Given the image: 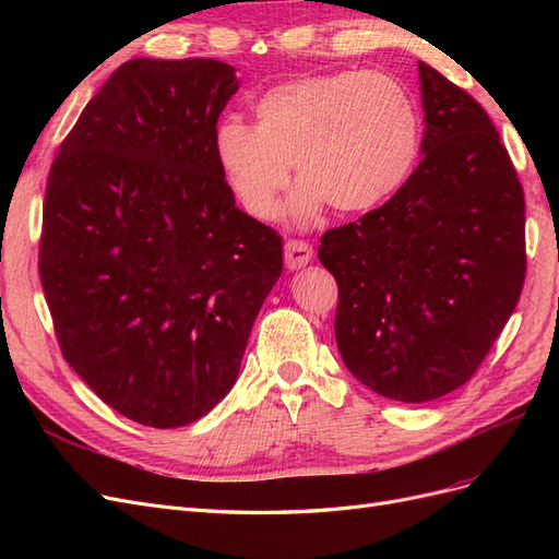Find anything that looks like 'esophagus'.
Here are the masks:
<instances>
[{
  "instance_id": "esophagus-1",
  "label": "esophagus",
  "mask_w": 559,
  "mask_h": 559,
  "mask_svg": "<svg viewBox=\"0 0 559 559\" xmlns=\"http://www.w3.org/2000/svg\"><path fill=\"white\" fill-rule=\"evenodd\" d=\"M312 259V247L300 240H289L284 245V263L289 270H300L306 267Z\"/></svg>"
}]
</instances>
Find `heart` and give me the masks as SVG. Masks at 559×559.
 Returning <instances> with one entry per match:
<instances>
[{"label": "heart", "instance_id": "obj_1", "mask_svg": "<svg viewBox=\"0 0 559 559\" xmlns=\"http://www.w3.org/2000/svg\"><path fill=\"white\" fill-rule=\"evenodd\" d=\"M214 130V158L240 207L261 222L280 212L294 175L292 218L310 226L326 210L361 214L392 198L419 151V116L401 83L380 72H333L284 81Z\"/></svg>", "mask_w": 559, "mask_h": 559}]
</instances>
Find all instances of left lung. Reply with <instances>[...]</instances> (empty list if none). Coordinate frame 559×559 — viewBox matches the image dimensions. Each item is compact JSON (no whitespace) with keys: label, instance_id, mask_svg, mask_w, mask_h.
I'll return each mask as SVG.
<instances>
[{"label":"left lung","instance_id":"1","mask_svg":"<svg viewBox=\"0 0 559 559\" xmlns=\"http://www.w3.org/2000/svg\"><path fill=\"white\" fill-rule=\"evenodd\" d=\"M421 163L382 207L321 238L335 343L376 394L425 403L471 380L524 284V193L485 109L419 62Z\"/></svg>","mask_w":559,"mask_h":559}]
</instances>
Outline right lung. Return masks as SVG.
I'll list each match as a JSON object with an SVG mask.
<instances>
[{
	"label": "right lung",
	"mask_w": 559,
	"mask_h": 559,
	"mask_svg": "<svg viewBox=\"0 0 559 559\" xmlns=\"http://www.w3.org/2000/svg\"><path fill=\"white\" fill-rule=\"evenodd\" d=\"M212 58L123 62L50 165L39 275L81 380L123 417L177 429L238 380L282 238L235 207L214 158L238 93Z\"/></svg>",
	"instance_id": "obj_1"
}]
</instances>
